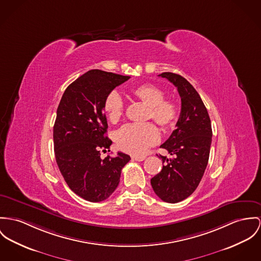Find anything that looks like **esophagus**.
I'll return each mask as SVG.
<instances>
[{"label": "esophagus", "instance_id": "esophagus-1", "mask_svg": "<svg viewBox=\"0 0 261 261\" xmlns=\"http://www.w3.org/2000/svg\"><path fill=\"white\" fill-rule=\"evenodd\" d=\"M145 159H146L145 156H132V160L138 161V162L144 161Z\"/></svg>", "mask_w": 261, "mask_h": 261}]
</instances>
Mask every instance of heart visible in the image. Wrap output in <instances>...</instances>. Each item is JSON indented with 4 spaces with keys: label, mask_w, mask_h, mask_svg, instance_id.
I'll list each match as a JSON object with an SVG mask.
<instances>
[{
    "label": "heart",
    "mask_w": 261,
    "mask_h": 261,
    "mask_svg": "<svg viewBox=\"0 0 261 261\" xmlns=\"http://www.w3.org/2000/svg\"><path fill=\"white\" fill-rule=\"evenodd\" d=\"M131 95L148 106L147 119H153L164 129L175 126L179 118L178 104L172 99L165 98V93L160 87L144 83L131 89ZM103 109L109 121L113 124L123 117L125 104L117 91L107 94ZM160 133L152 123L129 124L121 128L116 134V144L119 149L131 155L141 156L150 147L158 143Z\"/></svg>",
    "instance_id": "obj_1"
}]
</instances>
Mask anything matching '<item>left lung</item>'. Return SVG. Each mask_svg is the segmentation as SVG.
I'll list each match as a JSON object with an SVG mask.
<instances>
[{"label":"left lung","instance_id":"8db88e82","mask_svg":"<svg viewBox=\"0 0 261 261\" xmlns=\"http://www.w3.org/2000/svg\"><path fill=\"white\" fill-rule=\"evenodd\" d=\"M159 76L177 87L181 107L177 129L161 145L173 158L160 155L165 165L151 179V185L162 201L176 203L198 188L208 162L213 131L207 110L194 86L173 72H163Z\"/></svg>","mask_w":261,"mask_h":261}]
</instances>
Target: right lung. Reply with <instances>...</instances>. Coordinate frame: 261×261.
Listing matches in <instances>:
<instances>
[{"mask_svg": "<svg viewBox=\"0 0 261 261\" xmlns=\"http://www.w3.org/2000/svg\"><path fill=\"white\" fill-rule=\"evenodd\" d=\"M129 79L91 69L69 84L60 99L54 126L56 160L67 186L86 201L108 199L120 181L122 168L131 160L122 152L100 157L112 144L106 136L104 100Z\"/></svg>", "mask_w": 261, "mask_h": 261, "instance_id": "add662e5", "label": "right lung"}]
</instances>
